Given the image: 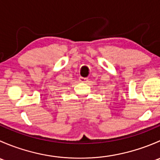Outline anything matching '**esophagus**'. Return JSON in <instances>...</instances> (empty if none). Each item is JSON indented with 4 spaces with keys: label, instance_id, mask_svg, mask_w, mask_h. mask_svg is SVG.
Listing matches in <instances>:
<instances>
[{
    "label": "esophagus",
    "instance_id": "obj_1",
    "mask_svg": "<svg viewBox=\"0 0 160 160\" xmlns=\"http://www.w3.org/2000/svg\"><path fill=\"white\" fill-rule=\"evenodd\" d=\"M79 80L82 83H87L88 81V77H80L79 78Z\"/></svg>",
    "mask_w": 160,
    "mask_h": 160
}]
</instances>
